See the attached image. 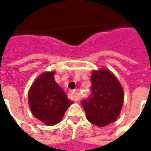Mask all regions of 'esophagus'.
Masks as SVG:
<instances>
[{"instance_id": "esophagus-1", "label": "esophagus", "mask_w": 151, "mask_h": 151, "mask_svg": "<svg viewBox=\"0 0 151 151\" xmlns=\"http://www.w3.org/2000/svg\"><path fill=\"white\" fill-rule=\"evenodd\" d=\"M70 95L71 96L74 101H79L80 100V96H79L78 92L76 91H70Z\"/></svg>"}]
</instances>
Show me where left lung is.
I'll return each instance as SVG.
<instances>
[{"mask_svg":"<svg viewBox=\"0 0 151 151\" xmlns=\"http://www.w3.org/2000/svg\"><path fill=\"white\" fill-rule=\"evenodd\" d=\"M91 93L82 100L88 121L98 127H104L119 118L124 103V90L119 80L107 69L93 70Z\"/></svg>","mask_w":151,"mask_h":151,"instance_id":"8db88e82","label":"left lung"}]
</instances>
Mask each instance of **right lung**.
I'll return each mask as SVG.
<instances>
[{
	"label": "right lung",
	"mask_w": 151,
	"mask_h": 151,
	"mask_svg": "<svg viewBox=\"0 0 151 151\" xmlns=\"http://www.w3.org/2000/svg\"><path fill=\"white\" fill-rule=\"evenodd\" d=\"M55 74L51 71L40 75L28 91V103L33 116L48 126L60 123L73 102L56 83Z\"/></svg>",
	"instance_id": "1"
}]
</instances>
